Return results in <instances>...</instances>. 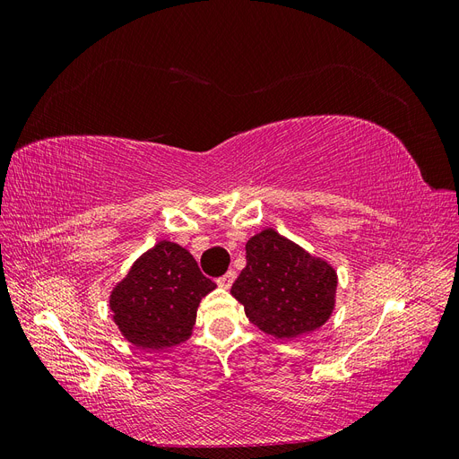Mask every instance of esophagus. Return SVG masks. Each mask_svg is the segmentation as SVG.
Returning <instances> with one entry per match:
<instances>
[{"mask_svg": "<svg viewBox=\"0 0 459 459\" xmlns=\"http://www.w3.org/2000/svg\"><path fill=\"white\" fill-rule=\"evenodd\" d=\"M235 277H238V275H235L233 270H230V272H226L221 277H218V285L224 287V289H230L231 283L235 281Z\"/></svg>", "mask_w": 459, "mask_h": 459, "instance_id": "obj_1", "label": "esophagus"}]
</instances>
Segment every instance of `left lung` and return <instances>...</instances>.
Masks as SVG:
<instances>
[{"label": "left lung", "instance_id": "8db88e82", "mask_svg": "<svg viewBox=\"0 0 459 459\" xmlns=\"http://www.w3.org/2000/svg\"><path fill=\"white\" fill-rule=\"evenodd\" d=\"M337 273L273 230L247 243V266L231 285L245 314L277 339H295L324 325L333 312Z\"/></svg>", "mask_w": 459, "mask_h": 459}]
</instances>
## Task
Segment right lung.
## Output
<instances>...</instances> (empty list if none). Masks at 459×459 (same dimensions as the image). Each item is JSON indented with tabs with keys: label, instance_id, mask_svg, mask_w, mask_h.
Returning <instances> with one entry per match:
<instances>
[{
	"label": "right lung",
	"instance_id": "add662e5",
	"mask_svg": "<svg viewBox=\"0 0 459 459\" xmlns=\"http://www.w3.org/2000/svg\"><path fill=\"white\" fill-rule=\"evenodd\" d=\"M214 287L186 248L160 241L117 285L110 310L130 342L166 349L189 337L199 302Z\"/></svg>",
	"mask_w": 459,
	"mask_h": 459
}]
</instances>
